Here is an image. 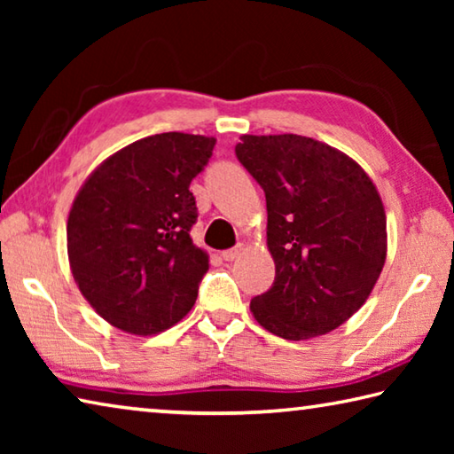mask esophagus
<instances>
[{
	"label": "esophagus",
	"mask_w": 454,
	"mask_h": 454,
	"mask_svg": "<svg viewBox=\"0 0 454 454\" xmlns=\"http://www.w3.org/2000/svg\"><path fill=\"white\" fill-rule=\"evenodd\" d=\"M240 254H242V246H234V248L222 252V258H224L226 262H232V260H236Z\"/></svg>",
	"instance_id": "obj_1"
}]
</instances>
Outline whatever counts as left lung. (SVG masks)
I'll return each instance as SVG.
<instances>
[{"label": "left lung", "mask_w": 454, "mask_h": 454, "mask_svg": "<svg viewBox=\"0 0 454 454\" xmlns=\"http://www.w3.org/2000/svg\"><path fill=\"white\" fill-rule=\"evenodd\" d=\"M236 158L266 196L276 276L250 310L286 340L326 334L371 294L387 258V216L355 160L296 134L242 136Z\"/></svg>", "instance_id": "left-lung-1"}]
</instances>
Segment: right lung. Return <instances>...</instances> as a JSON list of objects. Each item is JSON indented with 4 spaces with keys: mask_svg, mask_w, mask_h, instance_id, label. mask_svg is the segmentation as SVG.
Wrapping results in <instances>:
<instances>
[{
    "mask_svg": "<svg viewBox=\"0 0 454 454\" xmlns=\"http://www.w3.org/2000/svg\"><path fill=\"white\" fill-rule=\"evenodd\" d=\"M214 137L166 132L114 153L83 184L67 218V254L82 294L104 320L156 334L190 312L208 256L190 230L198 220L190 182Z\"/></svg>",
    "mask_w": 454,
    "mask_h": 454,
    "instance_id": "right-lung-1",
    "label": "right lung"
}]
</instances>
